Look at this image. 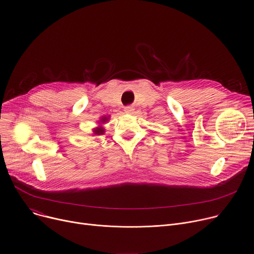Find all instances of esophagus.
<instances>
[{
  "instance_id": "1",
  "label": "esophagus",
  "mask_w": 254,
  "mask_h": 254,
  "mask_svg": "<svg viewBox=\"0 0 254 254\" xmlns=\"http://www.w3.org/2000/svg\"><path fill=\"white\" fill-rule=\"evenodd\" d=\"M133 111V108L131 107V106H127V107H125V112L126 113H131Z\"/></svg>"
}]
</instances>
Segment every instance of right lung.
I'll return each mask as SVG.
<instances>
[{
	"label": "right lung",
	"instance_id": "1",
	"mask_svg": "<svg viewBox=\"0 0 254 254\" xmlns=\"http://www.w3.org/2000/svg\"><path fill=\"white\" fill-rule=\"evenodd\" d=\"M109 120V117H102L101 118V120H100V122H99V124L100 125H102V124H105L107 121ZM104 128L101 127V126H99V127H95L94 129H93V132H94V134H96V135H99V134H103L104 133Z\"/></svg>",
	"mask_w": 254,
	"mask_h": 254
}]
</instances>
